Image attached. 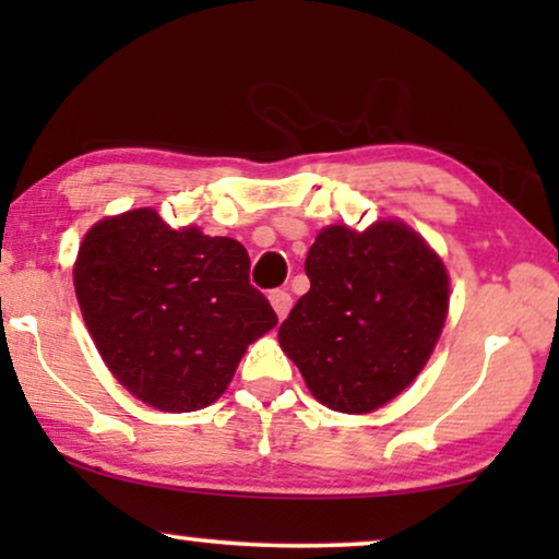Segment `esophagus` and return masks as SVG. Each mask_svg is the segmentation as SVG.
<instances>
[{
	"label": "esophagus",
	"instance_id": "esophagus-1",
	"mask_svg": "<svg viewBox=\"0 0 559 559\" xmlns=\"http://www.w3.org/2000/svg\"><path fill=\"white\" fill-rule=\"evenodd\" d=\"M270 302H272V308H274V312H277L280 320H285L289 308H293V297H289L287 289H272Z\"/></svg>",
	"mask_w": 559,
	"mask_h": 559
}]
</instances>
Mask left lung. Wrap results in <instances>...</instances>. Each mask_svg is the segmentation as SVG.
Returning a JSON list of instances; mask_svg holds the SVG:
<instances>
[{
    "instance_id": "8db88e82",
    "label": "left lung",
    "mask_w": 559,
    "mask_h": 559,
    "mask_svg": "<svg viewBox=\"0 0 559 559\" xmlns=\"http://www.w3.org/2000/svg\"><path fill=\"white\" fill-rule=\"evenodd\" d=\"M310 289L280 346L312 396L346 415L379 409L425 369L448 316L442 259L402 221L328 226L305 259Z\"/></svg>"
}]
</instances>
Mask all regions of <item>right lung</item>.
Wrapping results in <instances>:
<instances>
[{"label":"right lung","instance_id":"add662e5","mask_svg":"<svg viewBox=\"0 0 559 559\" xmlns=\"http://www.w3.org/2000/svg\"><path fill=\"white\" fill-rule=\"evenodd\" d=\"M83 320L104 364L159 412L209 407L249 343L277 325L228 236L175 231L152 209L98 221L73 264Z\"/></svg>","mask_w":559,"mask_h":559}]
</instances>
